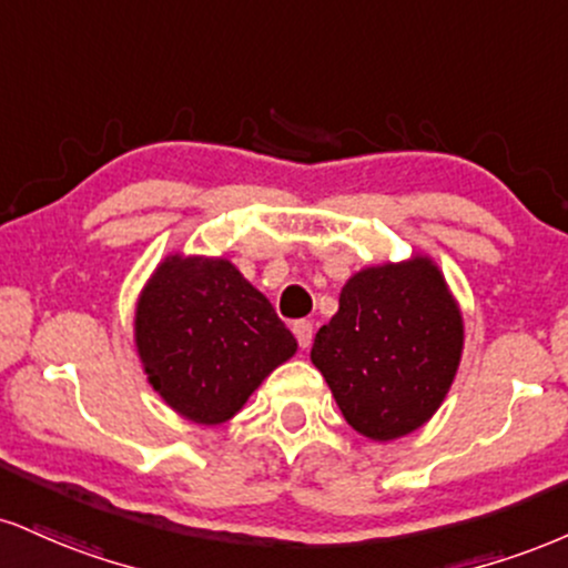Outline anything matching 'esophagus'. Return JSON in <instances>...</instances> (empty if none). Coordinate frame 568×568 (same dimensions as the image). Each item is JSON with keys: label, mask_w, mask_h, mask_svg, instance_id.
Returning <instances> with one entry per match:
<instances>
[{"label": "esophagus", "mask_w": 568, "mask_h": 568, "mask_svg": "<svg viewBox=\"0 0 568 568\" xmlns=\"http://www.w3.org/2000/svg\"><path fill=\"white\" fill-rule=\"evenodd\" d=\"M293 336H296L302 349H310L312 338H314V325L310 323V320H298V323H293Z\"/></svg>", "instance_id": "1"}]
</instances>
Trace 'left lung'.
<instances>
[{"mask_svg": "<svg viewBox=\"0 0 568 568\" xmlns=\"http://www.w3.org/2000/svg\"><path fill=\"white\" fill-rule=\"evenodd\" d=\"M463 314L434 258L365 266L314 336L312 362L354 432L413 434L442 407L463 354Z\"/></svg>", "mask_w": 568, "mask_h": 568, "instance_id": "8db88e82", "label": "left lung"}]
</instances>
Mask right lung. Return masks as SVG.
Returning <instances> with one entry per match:
<instances>
[{"mask_svg": "<svg viewBox=\"0 0 568 568\" xmlns=\"http://www.w3.org/2000/svg\"><path fill=\"white\" fill-rule=\"evenodd\" d=\"M134 344L148 384L197 426L235 418L298 349L235 264L182 254L163 258L136 298Z\"/></svg>", "mask_w": 568, "mask_h": 568, "instance_id": "obj_1", "label": "right lung"}]
</instances>
